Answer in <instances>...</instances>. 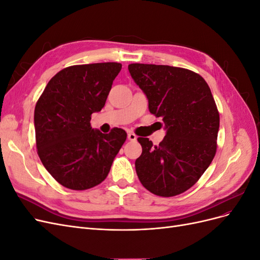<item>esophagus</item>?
I'll list each match as a JSON object with an SVG mask.
<instances>
[{
    "label": "esophagus",
    "mask_w": 260,
    "mask_h": 260,
    "mask_svg": "<svg viewBox=\"0 0 260 260\" xmlns=\"http://www.w3.org/2000/svg\"><path fill=\"white\" fill-rule=\"evenodd\" d=\"M137 139H138V137L135 135V133H132V132L128 133V140L129 141H136Z\"/></svg>",
    "instance_id": "esophagus-1"
}]
</instances>
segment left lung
I'll list each match as a JSON object with an SVG mask.
<instances>
[{"label": "left lung", "instance_id": "8db88e82", "mask_svg": "<svg viewBox=\"0 0 260 260\" xmlns=\"http://www.w3.org/2000/svg\"><path fill=\"white\" fill-rule=\"evenodd\" d=\"M128 69L145 93L149 112L162 118L166 129L157 146L138 139L139 180L155 195H179L198 182L215 157L220 121L215 100L207 82L192 70L152 64H130Z\"/></svg>", "mask_w": 260, "mask_h": 260}]
</instances>
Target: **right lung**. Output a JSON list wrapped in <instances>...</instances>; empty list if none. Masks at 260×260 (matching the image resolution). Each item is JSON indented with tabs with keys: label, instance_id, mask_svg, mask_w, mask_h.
I'll return each mask as SVG.
<instances>
[{
	"label": "right lung",
	"instance_id": "obj_1",
	"mask_svg": "<svg viewBox=\"0 0 260 260\" xmlns=\"http://www.w3.org/2000/svg\"><path fill=\"white\" fill-rule=\"evenodd\" d=\"M119 62L61 69L45 86L35 108L38 155L45 169L70 190H88L107 177L127 133L104 135L91 127V115L104 107Z\"/></svg>",
	"mask_w": 260,
	"mask_h": 260
}]
</instances>
